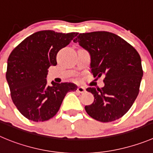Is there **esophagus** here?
Masks as SVG:
<instances>
[{
  "label": "esophagus",
  "instance_id": "34e87169",
  "mask_svg": "<svg viewBox=\"0 0 153 153\" xmlns=\"http://www.w3.org/2000/svg\"><path fill=\"white\" fill-rule=\"evenodd\" d=\"M77 91H78L79 93H84L85 92V88H84V87L79 86L78 88H77Z\"/></svg>",
  "mask_w": 153,
  "mask_h": 153
}]
</instances>
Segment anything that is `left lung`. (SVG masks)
<instances>
[{
  "label": "left lung",
  "instance_id": "8db88e82",
  "mask_svg": "<svg viewBox=\"0 0 153 153\" xmlns=\"http://www.w3.org/2000/svg\"><path fill=\"white\" fill-rule=\"evenodd\" d=\"M73 41L90 53L94 76L104 75L102 88L86 89L94 97L93 103L85 105L87 113L101 122L118 119L139 94L143 73L139 53L123 38L108 31L79 34Z\"/></svg>",
  "mask_w": 153,
  "mask_h": 153
}]
</instances>
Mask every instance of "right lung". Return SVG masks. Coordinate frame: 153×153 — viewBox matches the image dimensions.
Masks as SVG:
<instances>
[{
  "label": "right lung",
  "instance_id": "right-lung-1",
  "mask_svg": "<svg viewBox=\"0 0 153 153\" xmlns=\"http://www.w3.org/2000/svg\"><path fill=\"white\" fill-rule=\"evenodd\" d=\"M77 32L59 33L44 30L27 37L12 51L7 60L6 78L11 98L23 116L33 122H44L59 111L64 97L75 91L73 83L48 85V68L56 65V55Z\"/></svg>",
  "mask_w": 153,
  "mask_h": 153
}]
</instances>
